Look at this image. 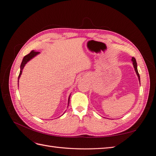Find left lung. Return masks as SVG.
<instances>
[{
    "label": "left lung",
    "instance_id": "left-lung-1",
    "mask_svg": "<svg viewBox=\"0 0 156 156\" xmlns=\"http://www.w3.org/2000/svg\"><path fill=\"white\" fill-rule=\"evenodd\" d=\"M131 60H132V62H133V67H134V68H135V72H136V75H137L139 80V81H140V76H139V74L138 70H137V65H136V60H135V58L134 57H132Z\"/></svg>",
    "mask_w": 156,
    "mask_h": 156
}]
</instances>
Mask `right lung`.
<instances>
[{
    "label": "right lung",
    "instance_id": "add662e5",
    "mask_svg": "<svg viewBox=\"0 0 156 156\" xmlns=\"http://www.w3.org/2000/svg\"><path fill=\"white\" fill-rule=\"evenodd\" d=\"M39 53H40V52H36V51H32L29 54H28V55H27L26 56H24V58H23L22 62L21 64L20 73V75H19V77H18V84H19V79H20V78L21 77V75L22 73V70H23V68H24L25 64L28 62H29L30 60H31L32 58H34L35 56H36L37 54H39ZM69 98H70V96H69V98H68V105H69Z\"/></svg>",
    "mask_w": 156,
    "mask_h": 156
}]
</instances>
